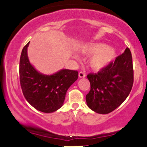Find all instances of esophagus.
<instances>
[{"label": "esophagus", "instance_id": "34e87169", "mask_svg": "<svg viewBox=\"0 0 147 147\" xmlns=\"http://www.w3.org/2000/svg\"><path fill=\"white\" fill-rule=\"evenodd\" d=\"M79 77H80V78H84V77H86V74L82 71L79 72Z\"/></svg>", "mask_w": 147, "mask_h": 147}]
</instances>
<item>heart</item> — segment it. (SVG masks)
I'll return each instance as SVG.
<instances>
[{"instance_id":"1","label":"heart","mask_w":147,"mask_h":147,"mask_svg":"<svg viewBox=\"0 0 147 147\" xmlns=\"http://www.w3.org/2000/svg\"><path fill=\"white\" fill-rule=\"evenodd\" d=\"M82 52L85 55H94L89 61V65L95 70L105 68L114 60L116 56L115 50L104 43H92L87 45L82 49Z\"/></svg>"}]
</instances>
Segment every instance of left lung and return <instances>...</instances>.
<instances>
[{
  "label": "left lung",
  "instance_id": "obj_1",
  "mask_svg": "<svg viewBox=\"0 0 147 147\" xmlns=\"http://www.w3.org/2000/svg\"><path fill=\"white\" fill-rule=\"evenodd\" d=\"M87 77L90 83V90L86 96L88 106L99 114L112 112L125 100L133 87V60L129 48L115 61Z\"/></svg>",
  "mask_w": 147,
  "mask_h": 147
}]
</instances>
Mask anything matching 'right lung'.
Here are the masks:
<instances>
[{
	"label": "right lung",
	"instance_id": "right-lung-1",
	"mask_svg": "<svg viewBox=\"0 0 147 147\" xmlns=\"http://www.w3.org/2000/svg\"><path fill=\"white\" fill-rule=\"evenodd\" d=\"M21 52L19 64L20 84L26 100L36 110L55 112L63 105L67 90L78 78L77 70L63 69L51 75L38 72L28 57V47Z\"/></svg>",
	"mask_w": 147,
	"mask_h": 147
}]
</instances>
